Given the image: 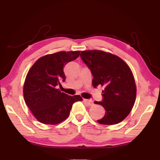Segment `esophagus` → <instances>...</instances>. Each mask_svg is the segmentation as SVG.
I'll return each instance as SVG.
<instances>
[{"label": "esophagus", "instance_id": "1", "mask_svg": "<svg viewBox=\"0 0 160 160\" xmlns=\"http://www.w3.org/2000/svg\"><path fill=\"white\" fill-rule=\"evenodd\" d=\"M84 102L88 105V106H92L93 104V101L91 99H84Z\"/></svg>", "mask_w": 160, "mask_h": 160}]
</instances>
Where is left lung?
Segmentation results:
<instances>
[{
  "instance_id": "1",
  "label": "left lung",
  "mask_w": 160,
  "mask_h": 160,
  "mask_svg": "<svg viewBox=\"0 0 160 160\" xmlns=\"http://www.w3.org/2000/svg\"><path fill=\"white\" fill-rule=\"evenodd\" d=\"M80 57L93 75L94 88H104L102 100L95 104L102 105L106 112L97 122L104 125L120 123L131 112L136 97V86L129 66L118 56L102 51H83Z\"/></svg>"
}]
</instances>
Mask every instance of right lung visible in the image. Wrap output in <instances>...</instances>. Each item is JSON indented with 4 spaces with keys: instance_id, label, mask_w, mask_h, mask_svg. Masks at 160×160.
Segmentation results:
<instances>
[{
    "instance_id": "add662e5",
    "label": "right lung",
    "mask_w": 160,
    "mask_h": 160,
    "mask_svg": "<svg viewBox=\"0 0 160 160\" xmlns=\"http://www.w3.org/2000/svg\"><path fill=\"white\" fill-rule=\"evenodd\" d=\"M80 51H60L42 56L29 69L24 84L26 104L39 122L58 124L68 117L80 95L69 96L57 89L64 82V66L80 56Z\"/></svg>"
}]
</instances>
